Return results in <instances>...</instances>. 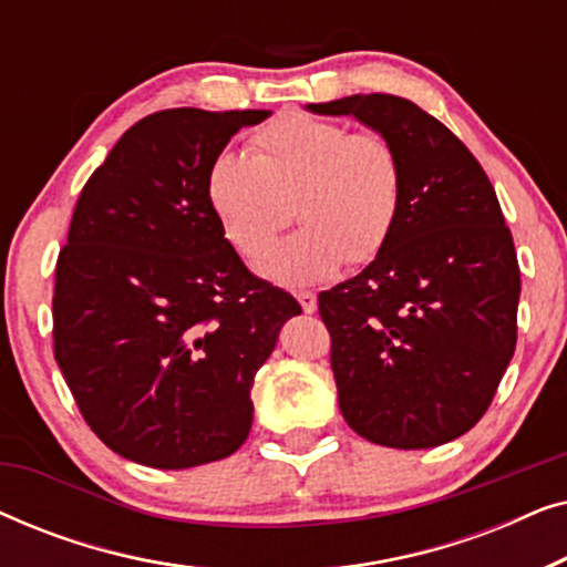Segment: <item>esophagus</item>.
<instances>
[{
    "mask_svg": "<svg viewBox=\"0 0 567 567\" xmlns=\"http://www.w3.org/2000/svg\"><path fill=\"white\" fill-rule=\"evenodd\" d=\"M297 299H299V305H301V309H305L307 315L317 312V297H315L312 291H299Z\"/></svg>",
    "mask_w": 567,
    "mask_h": 567,
    "instance_id": "1",
    "label": "esophagus"
}]
</instances>
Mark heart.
<instances>
[{
	"label": "heart",
	"instance_id": "1",
	"mask_svg": "<svg viewBox=\"0 0 567 567\" xmlns=\"http://www.w3.org/2000/svg\"><path fill=\"white\" fill-rule=\"evenodd\" d=\"M250 157L219 152L206 200L247 260H260L291 219L305 224L274 247L262 274L284 286L320 284L343 262L367 266L402 212V159L379 131H351L312 113H284L250 136Z\"/></svg>",
	"mask_w": 567,
	"mask_h": 567
}]
</instances>
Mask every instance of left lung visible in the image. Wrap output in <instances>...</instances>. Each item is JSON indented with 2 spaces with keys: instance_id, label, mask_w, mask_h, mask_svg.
<instances>
[{
  "instance_id": "obj_1",
  "label": "left lung",
  "mask_w": 567,
  "mask_h": 567,
  "mask_svg": "<svg viewBox=\"0 0 567 567\" xmlns=\"http://www.w3.org/2000/svg\"><path fill=\"white\" fill-rule=\"evenodd\" d=\"M307 107L384 134L405 177L384 250L317 297L340 413L392 449L460 439L491 408L516 348L522 276L493 185L467 146L405 97Z\"/></svg>"
}]
</instances>
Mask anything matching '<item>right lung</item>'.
<instances>
[{"mask_svg":"<svg viewBox=\"0 0 567 567\" xmlns=\"http://www.w3.org/2000/svg\"><path fill=\"white\" fill-rule=\"evenodd\" d=\"M270 111L173 107L134 123L76 200L53 355L115 454L188 470L235 454L255 374L299 301L252 276L206 200L212 159Z\"/></svg>","mask_w":567,"mask_h":567,"instance_id":"add662e5","label":"right lung"}]
</instances>
